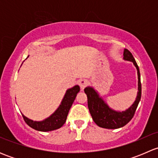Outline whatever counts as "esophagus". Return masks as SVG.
Here are the masks:
<instances>
[{"instance_id": "34e87169", "label": "esophagus", "mask_w": 158, "mask_h": 158, "mask_svg": "<svg viewBox=\"0 0 158 158\" xmlns=\"http://www.w3.org/2000/svg\"><path fill=\"white\" fill-rule=\"evenodd\" d=\"M88 83H89L88 80H86V79H82V80L79 81V85H80V88L83 89L87 85H88Z\"/></svg>"}]
</instances>
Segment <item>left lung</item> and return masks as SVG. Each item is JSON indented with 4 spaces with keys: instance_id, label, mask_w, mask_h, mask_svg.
Masks as SVG:
<instances>
[{
    "instance_id": "obj_1",
    "label": "left lung",
    "mask_w": 158,
    "mask_h": 158,
    "mask_svg": "<svg viewBox=\"0 0 158 158\" xmlns=\"http://www.w3.org/2000/svg\"><path fill=\"white\" fill-rule=\"evenodd\" d=\"M123 59L133 63L138 71V89L137 98L129 109L123 111H114L109 107L104 100L99 96L98 92L92 87H86L84 91L88 98V107L92 119L98 126L108 129L122 128L128 123L135 114L141 97V84L140 71L138 64L131 52L128 49H124Z\"/></svg>"
}]
</instances>
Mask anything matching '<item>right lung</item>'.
<instances>
[{
	"label": "right lung",
	"instance_id": "right-lung-1",
	"mask_svg": "<svg viewBox=\"0 0 158 158\" xmlns=\"http://www.w3.org/2000/svg\"><path fill=\"white\" fill-rule=\"evenodd\" d=\"M80 88L78 85L68 89L62 100L61 104L60 105L58 109L56 110L55 112L51 114L49 118L40 122L31 120L22 114L25 122L32 128L40 131H50L61 128L66 122L70 108Z\"/></svg>",
	"mask_w": 158,
	"mask_h": 158
}]
</instances>
